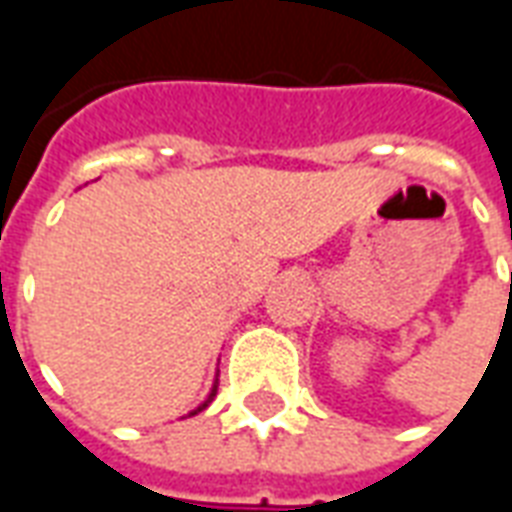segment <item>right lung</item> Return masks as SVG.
<instances>
[{"label": "right lung", "mask_w": 512, "mask_h": 512, "mask_svg": "<svg viewBox=\"0 0 512 512\" xmlns=\"http://www.w3.org/2000/svg\"><path fill=\"white\" fill-rule=\"evenodd\" d=\"M216 386H219V378L213 381V386H211V392H208V397H205V400H202V403H200V406H197V408H191V411H189V414H186V417H194L197 411H202V408H208V403H211L213 397H216Z\"/></svg>", "instance_id": "1"}]
</instances>
